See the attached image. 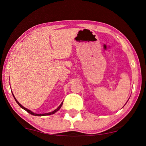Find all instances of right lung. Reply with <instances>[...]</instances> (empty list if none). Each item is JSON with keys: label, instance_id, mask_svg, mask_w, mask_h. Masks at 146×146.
Here are the masks:
<instances>
[{"label": "right lung", "instance_id": "add662e5", "mask_svg": "<svg viewBox=\"0 0 146 146\" xmlns=\"http://www.w3.org/2000/svg\"><path fill=\"white\" fill-rule=\"evenodd\" d=\"M13 94V93H12ZM13 97H14V99H15V100H16V102H17V104H18L20 107L23 108V109H24V110H25L26 111H27L29 113H30V114H32V115H33V116H47V115H50V114H54V113H55L57 111H58V110L60 109V108L61 107V106H62V105H63V102L61 103V104H60V105L59 106V107L57 108L56 110H55L54 111H53L52 112H50V113H44V114H36V113H34L33 112H32V111H30V110H28L27 108H25V107H24L23 105H22L21 104H20L19 103V102L17 101V100H16V99L15 98V97L14 96V95H13Z\"/></svg>", "mask_w": 146, "mask_h": 146}]
</instances>
